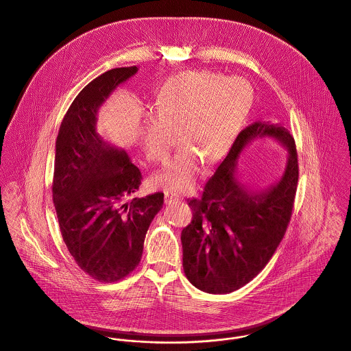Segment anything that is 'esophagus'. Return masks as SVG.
Wrapping results in <instances>:
<instances>
[{"instance_id":"34e87169","label":"esophagus","mask_w":351,"mask_h":351,"mask_svg":"<svg viewBox=\"0 0 351 351\" xmlns=\"http://www.w3.org/2000/svg\"><path fill=\"white\" fill-rule=\"evenodd\" d=\"M180 200H181V197H180L178 195L171 193V192H165V202H166L167 205L174 204V202H178Z\"/></svg>"}]
</instances>
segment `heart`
<instances>
[{"label": "heart", "mask_w": 351, "mask_h": 351, "mask_svg": "<svg viewBox=\"0 0 351 351\" xmlns=\"http://www.w3.org/2000/svg\"><path fill=\"white\" fill-rule=\"evenodd\" d=\"M252 105L251 85L242 77L208 71H184L169 77L158 89L154 110L141 124V139L149 158L165 163L182 143L170 166L155 177L156 185L173 192L192 188L199 165L213 163L231 149Z\"/></svg>", "instance_id": "heart-1"}]
</instances>
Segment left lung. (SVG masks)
Instances as JSON below:
<instances>
[{"label":"left lung","instance_id":"8db88e82","mask_svg":"<svg viewBox=\"0 0 351 351\" xmlns=\"http://www.w3.org/2000/svg\"><path fill=\"white\" fill-rule=\"evenodd\" d=\"M271 137L289 151L280 180L252 191L237 180L239 155L252 140ZM299 163L293 136L278 124L256 121L235 139L205 184L201 199L188 201L193 217L181 232L186 278L202 292L231 293L266 266L289 224Z\"/></svg>","mask_w":351,"mask_h":351}]
</instances>
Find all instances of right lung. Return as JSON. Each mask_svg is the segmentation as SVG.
Instances as JSON below:
<instances>
[{"label": "right lung", "instance_id": "right-lung-1", "mask_svg": "<svg viewBox=\"0 0 351 351\" xmlns=\"http://www.w3.org/2000/svg\"><path fill=\"white\" fill-rule=\"evenodd\" d=\"M136 66L108 70L67 109L55 143L52 200L62 238L77 265L101 282L128 276L141 262L163 193L136 197L141 170L127 151L104 141L97 113Z\"/></svg>", "mask_w": 351, "mask_h": 351}]
</instances>
